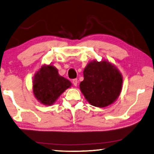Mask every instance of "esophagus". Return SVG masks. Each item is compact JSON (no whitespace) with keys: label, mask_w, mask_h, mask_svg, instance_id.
<instances>
[{"label":"esophagus","mask_w":154,"mask_h":154,"mask_svg":"<svg viewBox=\"0 0 154 154\" xmlns=\"http://www.w3.org/2000/svg\"><path fill=\"white\" fill-rule=\"evenodd\" d=\"M72 83H73V85H74L75 87H76L77 86V84H78V80L76 79H73L72 80Z\"/></svg>","instance_id":"esophagus-1"}]
</instances>
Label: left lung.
Here are the masks:
<instances>
[{"label":"left lung","instance_id":"8db88e82","mask_svg":"<svg viewBox=\"0 0 154 154\" xmlns=\"http://www.w3.org/2000/svg\"><path fill=\"white\" fill-rule=\"evenodd\" d=\"M84 80L80 89L91 104L105 107L119 97L122 87V76L109 62L89 63L83 72Z\"/></svg>","mask_w":154,"mask_h":154}]
</instances>
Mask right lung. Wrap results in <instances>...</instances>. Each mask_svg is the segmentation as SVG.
<instances>
[{
	"instance_id": "1",
	"label": "right lung",
	"mask_w": 154,
	"mask_h": 154,
	"mask_svg": "<svg viewBox=\"0 0 154 154\" xmlns=\"http://www.w3.org/2000/svg\"><path fill=\"white\" fill-rule=\"evenodd\" d=\"M70 86L71 82L59 75L56 68L48 65L43 66L35 74L33 93L43 104L51 105Z\"/></svg>"
}]
</instances>
